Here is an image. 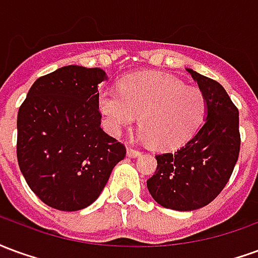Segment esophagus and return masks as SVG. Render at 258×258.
Segmentation results:
<instances>
[{
    "mask_svg": "<svg viewBox=\"0 0 258 258\" xmlns=\"http://www.w3.org/2000/svg\"><path fill=\"white\" fill-rule=\"evenodd\" d=\"M127 155H128L130 157H137L141 155V151L134 149V148H128V149H127Z\"/></svg>",
    "mask_w": 258,
    "mask_h": 258,
    "instance_id": "esophagus-1",
    "label": "esophagus"
}]
</instances>
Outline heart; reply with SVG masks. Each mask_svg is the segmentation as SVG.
Wrapping results in <instances>:
<instances>
[{
  "label": "heart",
  "mask_w": 258,
  "mask_h": 258,
  "mask_svg": "<svg viewBox=\"0 0 258 258\" xmlns=\"http://www.w3.org/2000/svg\"><path fill=\"white\" fill-rule=\"evenodd\" d=\"M98 105L114 135L133 127L141 116V138L159 149H174L188 142L205 121L209 107L200 88L156 72L125 77L120 92L101 91Z\"/></svg>",
  "instance_id": "obj_1"
}]
</instances>
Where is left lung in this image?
<instances>
[{
    "mask_svg": "<svg viewBox=\"0 0 258 258\" xmlns=\"http://www.w3.org/2000/svg\"><path fill=\"white\" fill-rule=\"evenodd\" d=\"M186 70L207 98V117L178 151L156 155V171L146 181L159 205L178 211L196 210L216 199L240 151L239 110L227 91L216 80Z\"/></svg>",
    "mask_w": 258,
    "mask_h": 258,
    "instance_id": "8db88e82",
    "label": "left lung"
}]
</instances>
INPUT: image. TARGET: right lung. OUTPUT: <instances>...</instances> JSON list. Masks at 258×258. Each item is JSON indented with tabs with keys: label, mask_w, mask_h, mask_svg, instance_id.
I'll return each instance as SVG.
<instances>
[{
	"label": "right lung",
	"mask_w": 258,
	"mask_h": 258,
	"mask_svg": "<svg viewBox=\"0 0 258 258\" xmlns=\"http://www.w3.org/2000/svg\"><path fill=\"white\" fill-rule=\"evenodd\" d=\"M99 68L64 66L34 81L18 112L16 155L30 189L56 210L92 205L125 146L101 127Z\"/></svg>",
	"instance_id": "add662e5"
}]
</instances>
